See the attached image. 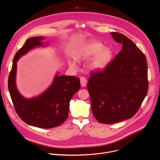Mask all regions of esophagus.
I'll return each instance as SVG.
<instances>
[{
    "instance_id": "1",
    "label": "esophagus",
    "mask_w": 160,
    "mask_h": 160,
    "mask_svg": "<svg viewBox=\"0 0 160 160\" xmlns=\"http://www.w3.org/2000/svg\"><path fill=\"white\" fill-rule=\"evenodd\" d=\"M80 84H81V86L84 87L86 86L87 85V80L86 79V78L85 77H81L80 78Z\"/></svg>"
}]
</instances>
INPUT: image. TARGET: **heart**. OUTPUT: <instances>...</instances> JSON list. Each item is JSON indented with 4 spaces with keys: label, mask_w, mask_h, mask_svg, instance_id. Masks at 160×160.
Segmentation results:
<instances>
[{
    "label": "heart",
    "mask_w": 160,
    "mask_h": 160,
    "mask_svg": "<svg viewBox=\"0 0 160 160\" xmlns=\"http://www.w3.org/2000/svg\"><path fill=\"white\" fill-rule=\"evenodd\" d=\"M94 56L91 63V68L94 70H102L110 62L112 51L108 48H103V45L99 42L91 41L80 48L78 59H88ZM72 66H74V64Z\"/></svg>",
    "instance_id": "obj_1"
}]
</instances>
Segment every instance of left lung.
Returning <instances> with one entry per match:
<instances>
[{"label": "left lung", "instance_id": "1", "mask_svg": "<svg viewBox=\"0 0 160 160\" xmlns=\"http://www.w3.org/2000/svg\"><path fill=\"white\" fill-rule=\"evenodd\" d=\"M111 35L123 45L122 49L102 71L90 72L87 83L94 117L105 124L133 117L148 89L144 54L123 34L111 32Z\"/></svg>", "mask_w": 160, "mask_h": 160}]
</instances>
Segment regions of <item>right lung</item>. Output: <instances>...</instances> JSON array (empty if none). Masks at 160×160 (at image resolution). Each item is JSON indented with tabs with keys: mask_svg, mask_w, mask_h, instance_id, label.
Segmentation results:
<instances>
[{
	"mask_svg": "<svg viewBox=\"0 0 160 160\" xmlns=\"http://www.w3.org/2000/svg\"><path fill=\"white\" fill-rule=\"evenodd\" d=\"M43 37H31L15 54L8 79V88L18 115L26 123L41 128H51L61 125L68 118L70 101L80 88V79L74 76L57 74L52 85L37 97L27 99L16 87L17 61L36 47L43 46Z\"/></svg>",
	"mask_w": 160,
	"mask_h": 160,
	"instance_id": "1",
	"label": "right lung"
}]
</instances>
